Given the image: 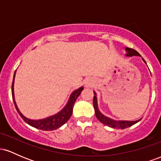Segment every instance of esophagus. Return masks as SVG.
<instances>
[{
  "label": "esophagus",
  "instance_id": "1",
  "mask_svg": "<svg viewBox=\"0 0 161 161\" xmlns=\"http://www.w3.org/2000/svg\"><path fill=\"white\" fill-rule=\"evenodd\" d=\"M92 85H93V83L91 80H86V87H92Z\"/></svg>",
  "mask_w": 161,
  "mask_h": 161
}]
</instances>
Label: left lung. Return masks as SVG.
Instances as JSON below:
<instances>
[{
	"label": "left lung",
	"mask_w": 161,
	"mask_h": 161,
	"mask_svg": "<svg viewBox=\"0 0 161 161\" xmlns=\"http://www.w3.org/2000/svg\"><path fill=\"white\" fill-rule=\"evenodd\" d=\"M125 51H126L127 53L126 55L127 57H132V56H141L139 54V53H138L136 50L132 49V48H129V47H125ZM143 61L145 63V60L142 58ZM93 105L94 108H95V115L96 117L97 118V119L102 123L103 124L108 125V126L111 127V128L114 129H125L128 128L129 126H132V125L136 124V123H138V121H140V119H138V120L136 121H125V120H121V121H116L114 120V119H110V118L107 117L103 115L101 112L99 111L98 108H97V97H96V94L95 93V96H94V99H93Z\"/></svg>",
	"instance_id": "left-lung-1"
}]
</instances>
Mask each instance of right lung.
I'll use <instances>...</instances> for the list:
<instances>
[{
	"label": "right lung",
	"mask_w": 161,
	"mask_h": 161,
	"mask_svg": "<svg viewBox=\"0 0 161 161\" xmlns=\"http://www.w3.org/2000/svg\"><path fill=\"white\" fill-rule=\"evenodd\" d=\"M16 71L14 73V79H13V83H12V96H13V100H14V105H15V108L17 110V112L19 113L20 116L23 118V119L25 123H27L28 124L32 125V126L35 127V128L42 129V130H45V131H51L60 128V126H62L63 125L65 124L66 122L68 121V119H69L70 116L72 115V113H73V108L74 106L75 101H76V98L79 97V95L81 94V92L83 90V87H81L79 89L75 90L71 94L70 97L68 101L67 104L64 108L61 111H60L58 114H55V115L49 116V117L45 118V119H38V120H33V119H28V118L24 116L23 114L20 113V111L18 109L17 106H16L15 99H14V77H15Z\"/></svg>",
	"instance_id": "obj_1"
}]
</instances>
